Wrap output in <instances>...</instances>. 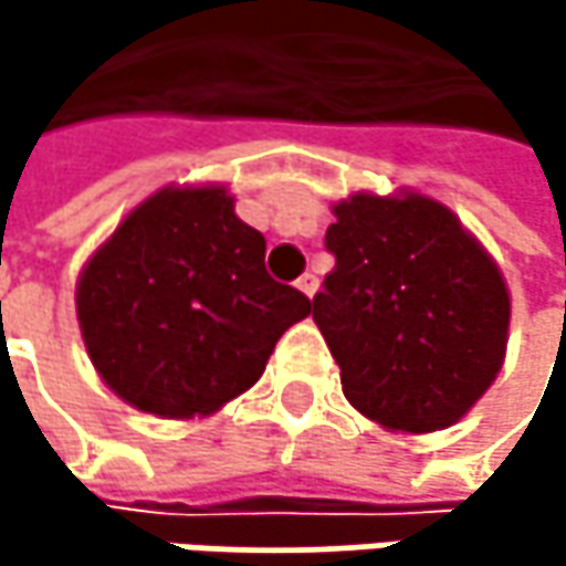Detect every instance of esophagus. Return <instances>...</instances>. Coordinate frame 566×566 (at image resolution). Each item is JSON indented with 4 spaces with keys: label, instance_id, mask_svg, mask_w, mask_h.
Returning <instances> with one entry per match:
<instances>
[{
    "label": "esophagus",
    "instance_id": "esophagus-1",
    "mask_svg": "<svg viewBox=\"0 0 566 566\" xmlns=\"http://www.w3.org/2000/svg\"><path fill=\"white\" fill-rule=\"evenodd\" d=\"M297 287L307 294V297H314V291H317V275H311V272H304L301 279H297Z\"/></svg>",
    "mask_w": 566,
    "mask_h": 566
}]
</instances>
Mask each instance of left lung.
Listing matches in <instances>:
<instances>
[{"mask_svg":"<svg viewBox=\"0 0 566 566\" xmlns=\"http://www.w3.org/2000/svg\"><path fill=\"white\" fill-rule=\"evenodd\" d=\"M334 269L314 294L344 396L396 432L459 422L492 387L509 344V287L436 199L357 192L334 206Z\"/></svg>","mask_w":566,"mask_h":566,"instance_id":"left-lung-1","label":"left lung"}]
</instances>
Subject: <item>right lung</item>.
I'll return each mask as SVG.
<instances>
[{
  "label": "right lung",
  "instance_id": "right-lung-1",
  "mask_svg": "<svg viewBox=\"0 0 566 566\" xmlns=\"http://www.w3.org/2000/svg\"><path fill=\"white\" fill-rule=\"evenodd\" d=\"M311 297L265 272V235L222 186L160 189L77 282L91 364L130 406L189 419L245 394Z\"/></svg>",
  "mask_w": 566,
  "mask_h": 566
}]
</instances>
